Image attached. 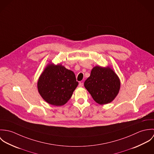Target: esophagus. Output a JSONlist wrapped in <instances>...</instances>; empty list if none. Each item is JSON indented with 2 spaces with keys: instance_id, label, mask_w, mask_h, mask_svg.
<instances>
[{
  "instance_id": "esophagus-1",
  "label": "esophagus",
  "mask_w": 154,
  "mask_h": 154,
  "mask_svg": "<svg viewBox=\"0 0 154 154\" xmlns=\"http://www.w3.org/2000/svg\"><path fill=\"white\" fill-rule=\"evenodd\" d=\"M83 86H84V83L82 82H79V87H82Z\"/></svg>"
}]
</instances>
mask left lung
<instances>
[{
	"label": "left lung",
	"instance_id": "8db88e82",
	"mask_svg": "<svg viewBox=\"0 0 154 154\" xmlns=\"http://www.w3.org/2000/svg\"><path fill=\"white\" fill-rule=\"evenodd\" d=\"M84 86L94 100L103 105L110 103L116 97L120 88V81L109 66H96L92 69Z\"/></svg>",
	"mask_w": 154,
	"mask_h": 154
}]
</instances>
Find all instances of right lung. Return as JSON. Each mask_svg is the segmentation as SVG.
Returning <instances> with one entry per match:
<instances>
[{
  "mask_svg": "<svg viewBox=\"0 0 154 154\" xmlns=\"http://www.w3.org/2000/svg\"><path fill=\"white\" fill-rule=\"evenodd\" d=\"M78 85L73 72L62 65H55L50 62L41 74L37 88L47 103L61 106L70 100Z\"/></svg>",
  "mask_w": 154,
  "mask_h": 154,
  "instance_id": "add662e5",
  "label": "right lung"
}]
</instances>
